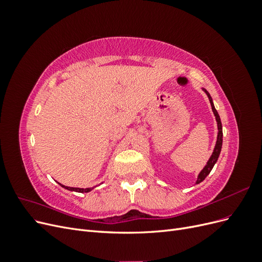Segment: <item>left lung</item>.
<instances>
[{"mask_svg": "<svg viewBox=\"0 0 262 262\" xmlns=\"http://www.w3.org/2000/svg\"><path fill=\"white\" fill-rule=\"evenodd\" d=\"M203 91L207 93L208 97H209V100L211 102V107H212V110H213V114L214 116H215V119H216V122H217V130H219V133H217V140H216V144H215V147H214V150L212 153V156L210 157V160L208 161L207 165L204 166V168L201 170V172L199 173V176H198V179H196V184H200L201 181H203L205 179V177H207L209 173L211 172L213 166L215 165V163L217 162V158L220 156V153H221V149H222V143H223V131H222V122H221V119H220V116L216 112L215 107H214L213 105V100L210 96V94L205 91L203 89Z\"/></svg>", "mask_w": 262, "mask_h": 262, "instance_id": "1", "label": "left lung"}]
</instances>
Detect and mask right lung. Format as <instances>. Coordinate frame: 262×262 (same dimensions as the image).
<instances>
[{"label":"right lung","mask_w":262,"mask_h":262,"mask_svg":"<svg viewBox=\"0 0 262 262\" xmlns=\"http://www.w3.org/2000/svg\"><path fill=\"white\" fill-rule=\"evenodd\" d=\"M60 186H62L63 188H66V189H68V190H71V191H76V192H82V193L89 192V191H91V190H92V188H86V189H84V188H72V187L63 186V185H61V184H60Z\"/></svg>","instance_id":"right-lung-1"}]
</instances>
